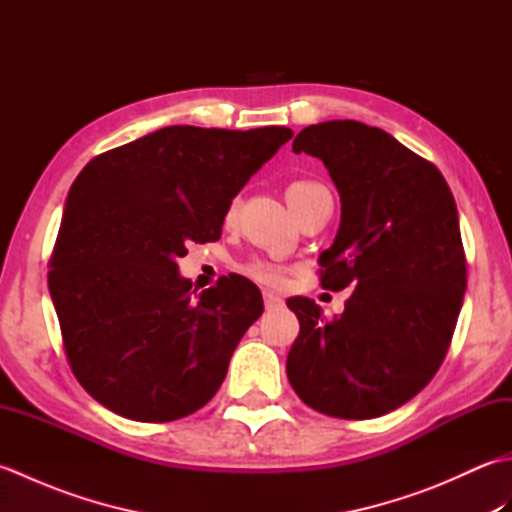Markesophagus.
I'll use <instances>...</instances> for the list:
<instances>
[{"instance_id": "esophagus-1", "label": "esophagus", "mask_w": 512, "mask_h": 512, "mask_svg": "<svg viewBox=\"0 0 512 512\" xmlns=\"http://www.w3.org/2000/svg\"><path fill=\"white\" fill-rule=\"evenodd\" d=\"M264 306H266V310L281 308V306H284V299H281L279 295H275V292L264 290Z\"/></svg>"}]
</instances>
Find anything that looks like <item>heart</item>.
Segmentation results:
<instances>
[{"mask_svg":"<svg viewBox=\"0 0 512 512\" xmlns=\"http://www.w3.org/2000/svg\"><path fill=\"white\" fill-rule=\"evenodd\" d=\"M328 189L323 187L321 182H314V180H292L288 187H286V200L288 206L292 209V213H297L303 204L310 202L314 195L325 193ZM235 213V204L228 209L226 217L231 220ZM246 275L253 277L259 284H266V286H281L284 284V273H281V268L273 266V264H266V262H250L246 266Z\"/></svg>","mask_w":512,"mask_h":512,"instance_id":"b5f03b06","label":"heart"}]
</instances>
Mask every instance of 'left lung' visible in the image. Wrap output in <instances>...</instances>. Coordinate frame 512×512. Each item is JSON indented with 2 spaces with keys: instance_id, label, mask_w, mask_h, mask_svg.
<instances>
[{
  "instance_id": "8db88e82",
  "label": "left lung",
  "mask_w": 512,
  "mask_h": 512,
  "mask_svg": "<svg viewBox=\"0 0 512 512\" xmlns=\"http://www.w3.org/2000/svg\"><path fill=\"white\" fill-rule=\"evenodd\" d=\"M295 154L319 158L341 198V224L319 255L325 290H354L332 321L312 299L286 372L308 407L378 418L405 405L444 361L466 290L458 206L442 173L378 127L325 121Z\"/></svg>"
}]
</instances>
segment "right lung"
<instances>
[{
    "label": "right lung",
    "instance_id": "obj_1",
    "mask_svg": "<svg viewBox=\"0 0 512 512\" xmlns=\"http://www.w3.org/2000/svg\"><path fill=\"white\" fill-rule=\"evenodd\" d=\"M292 138L171 125L90 160L63 206L48 277L76 380L138 422L189 416L220 389L264 312L253 281L191 290L178 259L215 242L235 195Z\"/></svg>",
    "mask_w": 512,
    "mask_h": 512
}]
</instances>
